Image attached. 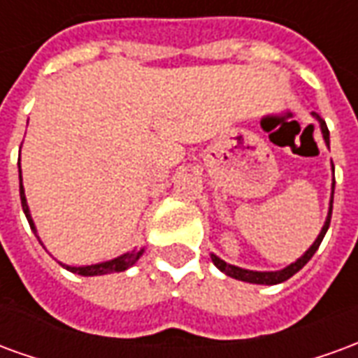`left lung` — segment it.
<instances>
[{"instance_id": "8db88e82", "label": "left lung", "mask_w": 358, "mask_h": 358, "mask_svg": "<svg viewBox=\"0 0 358 358\" xmlns=\"http://www.w3.org/2000/svg\"><path fill=\"white\" fill-rule=\"evenodd\" d=\"M316 121H318V125H320V131H322V136H324V143L326 146L329 148V131L328 127H326V121L313 111L310 113ZM331 171H334V164H331ZM334 189H336V179H331V194H329V210H328V215H326V222L322 225L320 233H318V237L314 239V243L308 247V250H305V255L299 256L295 262H291L289 266L285 268H281V270H273V272H258V270H247V268H239V266H233V264H227L225 260H222L220 256H215L212 252V262L217 270H222L225 275H229V278H235V280L239 281H247V283H256V285H275V283H281V281H287L291 275H295L303 266L310 260L314 256V252L318 250L320 247L322 239H324V235L328 231L329 227V217H331V208H334Z\"/></svg>"}]
</instances>
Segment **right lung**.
Masks as SVG:
<instances>
[{
    "mask_svg": "<svg viewBox=\"0 0 358 358\" xmlns=\"http://www.w3.org/2000/svg\"><path fill=\"white\" fill-rule=\"evenodd\" d=\"M19 191H21V204H22V212L27 215V220H29L30 229L34 231V235L38 237L36 231V225H34V220H32V215H30V208L29 202H27V196H24V187H22V171H21V158H19ZM40 241V237H38ZM40 245L44 247V243L40 241ZM144 248L141 250H131V252H123L117 258H111V260H106V262H98V264H90V266H69V264H59L65 268V270H69L73 273H78V275H86V278H92V275H106V273H113V272H125L127 268H131L133 264L138 262V258L143 256Z\"/></svg>",
    "mask_w": 358,
    "mask_h": 358,
    "instance_id": "obj_1",
    "label": "right lung"
}]
</instances>
